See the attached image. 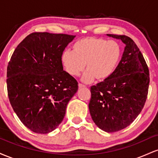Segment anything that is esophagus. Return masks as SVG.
Segmentation results:
<instances>
[{
	"mask_svg": "<svg viewBox=\"0 0 158 158\" xmlns=\"http://www.w3.org/2000/svg\"><path fill=\"white\" fill-rule=\"evenodd\" d=\"M85 85H81V84H79V89H81V88H85Z\"/></svg>",
	"mask_w": 158,
	"mask_h": 158,
	"instance_id": "esophagus-1",
	"label": "esophagus"
}]
</instances>
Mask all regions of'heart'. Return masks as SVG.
Listing matches in <instances>:
<instances>
[{
  "mask_svg": "<svg viewBox=\"0 0 158 158\" xmlns=\"http://www.w3.org/2000/svg\"><path fill=\"white\" fill-rule=\"evenodd\" d=\"M73 52L64 51L61 62L69 75L78 77L86 67L81 77L85 83H90L96 79L106 81L112 77L118 68L122 52L115 41L97 37H85L74 43Z\"/></svg>",
  "mask_w": 158,
  "mask_h": 158,
  "instance_id": "1",
  "label": "heart"
}]
</instances>
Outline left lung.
Listing matches in <instances>:
<instances>
[{
	"mask_svg": "<svg viewBox=\"0 0 158 158\" xmlns=\"http://www.w3.org/2000/svg\"><path fill=\"white\" fill-rule=\"evenodd\" d=\"M126 44L118 68L111 77L90 88L89 110L100 129L116 132L137 118L146 102L148 68L135 41L126 35L107 34Z\"/></svg>",
	"mask_w": 158,
	"mask_h": 158,
	"instance_id": "obj_1",
	"label": "left lung"
}]
</instances>
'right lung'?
Listing matches in <instances>:
<instances>
[{"label":"right lung","mask_w":158,"mask_h":158,"mask_svg":"<svg viewBox=\"0 0 158 158\" xmlns=\"http://www.w3.org/2000/svg\"><path fill=\"white\" fill-rule=\"evenodd\" d=\"M76 35L33 32L14 51L7 67V90L14 111L38 134L55 130L64 119L78 82L63 70L61 55Z\"/></svg>","instance_id":"obj_1"}]
</instances>
